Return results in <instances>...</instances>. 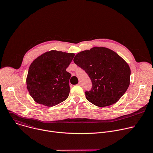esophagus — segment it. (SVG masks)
Here are the masks:
<instances>
[{
    "label": "esophagus",
    "instance_id": "obj_1",
    "mask_svg": "<svg viewBox=\"0 0 153 153\" xmlns=\"http://www.w3.org/2000/svg\"><path fill=\"white\" fill-rule=\"evenodd\" d=\"M78 85H79V86H82V82H79V83H78Z\"/></svg>",
    "mask_w": 153,
    "mask_h": 153
}]
</instances>
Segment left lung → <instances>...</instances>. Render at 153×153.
<instances>
[{"label":"left lung","instance_id":"8db88e82","mask_svg":"<svg viewBox=\"0 0 153 153\" xmlns=\"http://www.w3.org/2000/svg\"><path fill=\"white\" fill-rule=\"evenodd\" d=\"M73 61L91 80V90L85 93L86 99L94 105H111L127 90L130 83V68L114 51L94 47L77 54Z\"/></svg>","mask_w":153,"mask_h":153}]
</instances>
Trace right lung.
Instances as JSON below:
<instances>
[{"label":"right lung","mask_w":153,"mask_h":153,"mask_svg":"<svg viewBox=\"0 0 153 153\" xmlns=\"http://www.w3.org/2000/svg\"><path fill=\"white\" fill-rule=\"evenodd\" d=\"M74 55L51 50L33 61L28 69L26 83L30 96L36 102L53 106L68 98L71 75L66 69Z\"/></svg>","instance_id":"right-lung-1"}]
</instances>
